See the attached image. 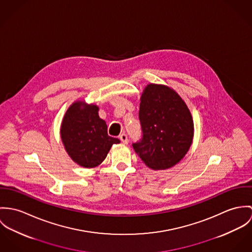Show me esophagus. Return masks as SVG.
I'll return each mask as SVG.
<instances>
[{"instance_id":"34e87169","label":"esophagus","mask_w":252,"mask_h":252,"mask_svg":"<svg viewBox=\"0 0 252 252\" xmlns=\"http://www.w3.org/2000/svg\"><path fill=\"white\" fill-rule=\"evenodd\" d=\"M120 139H121V141H122L124 144H126V145L128 143L127 135H126V134H125V133H123L122 135H120Z\"/></svg>"}]
</instances>
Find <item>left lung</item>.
<instances>
[{
    "label": "left lung",
    "mask_w": 252,
    "mask_h": 252,
    "mask_svg": "<svg viewBox=\"0 0 252 252\" xmlns=\"http://www.w3.org/2000/svg\"><path fill=\"white\" fill-rule=\"evenodd\" d=\"M142 140L132 144L142 161L153 170L179 163L194 135L191 113L184 99L166 85L148 84L140 97Z\"/></svg>",
    "instance_id": "1"
}]
</instances>
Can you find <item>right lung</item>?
Segmentation results:
<instances>
[{"label":"right lung","mask_w":252,"mask_h":252,"mask_svg":"<svg viewBox=\"0 0 252 252\" xmlns=\"http://www.w3.org/2000/svg\"><path fill=\"white\" fill-rule=\"evenodd\" d=\"M98 106L82 100L74 101L64 114L60 133L70 158L85 168L98 166L113 144L120 140L107 133V125L98 116Z\"/></svg>","instance_id":"1"}]
</instances>
